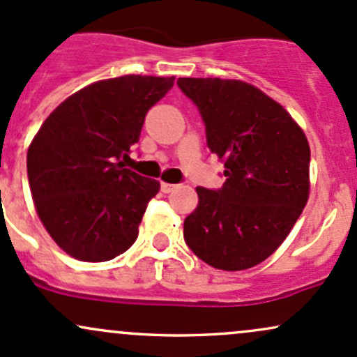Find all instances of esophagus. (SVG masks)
<instances>
[{
    "label": "esophagus",
    "instance_id": "esophagus-1",
    "mask_svg": "<svg viewBox=\"0 0 357 357\" xmlns=\"http://www.w3.org/2000/svg\"><path fill=\"white\" fill-rule=\"evenodd\" d=\"M174 188L176 185H171V183H160V191H162V193H171Z\"/></svg>",
    "mask_w": 357,
    "mask_h": 357
}]
</instances>
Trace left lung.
Instances as JSON below:
<instances>
[{"mask_svg": "<svg viewBox=\"0 0 357 357\" xmlns=\"http://www.w3.org/2000/svg\"><path fill=\"white\" fill-rule=\"evenodd\" d=\"M197 105L225 183L198 186L185 220L188 248L211 268L242 271L283 244L310 195V146L278 101L256 86L220 77H179Z\"/></svg>", "mask_w": 357, "mask_h": 357, "instance_id": "1", "label": "left lung"}]
</instances>
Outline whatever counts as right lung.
I'll list each match as a JSON object with an SVG mask.
<instances>
[{
    "instance_id": "add662e5",
    "label": "right lung",
    "mask_w": 357,
    "mask_h": 357,
    "mask_svg": "<svg viewBox=\"0 0 357 357\" xmlns=\"http://www.w3.org/2000/svg\"><path fill=\"white\" fill-rule=\"evenodd\" d=\"M174 84V76L96 81L47 116L26 152V172L38 218L74 259L103 262L139 236L159 181L125 169L144 119Z\"/></svg>"
}]
</instances>
